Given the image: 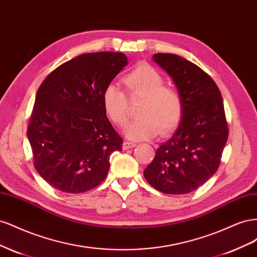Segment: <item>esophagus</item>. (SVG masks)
<instances>
[{
	"mask_svg": "<svg viewBox=\"0 0 257 257\" xmlns=\"http://www.w3.org/2000/svg\"><path fill=\"white\" fill-rule=\"evenodd\" d=\"M134 147H136V145L134 143H130V142H124L122 145L123 150H128L131 148H134Z\"/></svg>",
	"mask_w": 257,
	"mask_h": 257,
	"instance_id": "esophagus-1",
	"label": "esophagus"
}]
</instances>
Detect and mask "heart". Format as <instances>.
<instances>
[{
	"mask_svg": "<svg viewBox=\"0 0 257 257\" xmlns=\"http://www.w3.org/2000/svg\"><path fill=\"white\" fill-rule=\"evenodd\" d=\"M130 97L143 98L137 109L139 118L131 122L125 135L133 141H145L158 133L166 135L180 122L183 99L176 88L165 85L163 76L149 64H141L123 78ZM103 107L115 125H125L127 121V96L119 85L110 83L105 88Z\"/></svg>",
	"mask_w": 257,
	"mask_h": 257,
	"instance_id": "b5f03b06",
	"label": "heart"
}]
</instances>
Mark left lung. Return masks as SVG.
Returning a JSON list of instances; mask_svg holds the SVG:
<instances>
[{
    "mask_svg": "<svg viewBox=\"0 0 257 257\" xmlns=\"http://www.w3.org/2000/svg\"><path fill=\"white\" fill-rule=\"evenodd\" d=\"M153 61L172 77L183 99L180 125L161 145L144 170L146 180L165 194L198 189L220 166L228 138L223 98L203 69L172 53H155Z\"/></svg>",
    "mask_w": 257,
    "mask_h": 257,
    "instance_id": "8db88e82",
    "label": "left lung"
}]
</instances>
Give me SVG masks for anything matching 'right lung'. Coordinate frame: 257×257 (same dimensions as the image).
Returning a JSON list of instances; mask_svg holds the SVG:
<instances>
[{
  "label": "right lung",
  "instance_id": "1",
  "mask_svg": "<svg viewBox=\"0 0 257 257\" xmlns=\"http://www.w3.org/2000/svg\"><path fill=\"white\" fill-rule=\"evenodd\" d=\"M127 64L122 52L83 53L61 64L37 90L28 125L34 167L54 189L78 194L104 181L122 138L106 116L105 88Z\"/></svg>",
  "mask_w": 257,
  "mask_h": 257
}]
</instances>
